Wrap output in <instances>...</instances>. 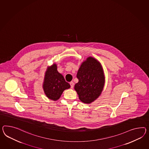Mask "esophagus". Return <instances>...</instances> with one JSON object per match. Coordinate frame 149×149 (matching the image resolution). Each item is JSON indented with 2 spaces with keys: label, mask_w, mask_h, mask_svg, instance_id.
<instances>
[{
  "label": "esophagus",
  "mask_w": 149,
  "mask_h": 149,
  "mask_svg": "<svg viewBox=\"0 0 149 149\" xmlns=\"http://www.w3.org/2000/svg\"><path fill=\"white\" fill-rule=\"evenodd\" d=\"M70 85H71V88H73V86H74V83L73 82V81H71L70 83Z\"/></svg>",
  "instance_id": "1"
}]
</instances>
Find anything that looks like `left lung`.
I'll list each match as a JSON object with an SVG mask.
<instances>
[{
    "mask_svg": "<svg viewBox=\"0 0 149 149\" xmlns=\"http://www.w3.org/2000/svg\"><path fill=\"white\" fill-rule=\"evenodd\" d=\"M77 77L79 81L74 90L79 99L86 104L93 102L101 95L105 81L100 63L92 57L87 58L80 65Z\"/></svg>",
    "mask_w": 149,
    "mask_h": 149,
    "instance_id": "1",
    "label": "left lung"
}]
</instances>
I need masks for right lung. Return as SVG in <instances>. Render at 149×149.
<instances>
[{
	"label": "right lung",
	"mask_w": 149,
	"mask_h": 149,
	"mask_svg": "<svg viewBox=\"0 0 149 149\" xmlns=\"http://www.w3.org/2000/svg\"><path fill=\"white\" fill-rule=\"evenodd\" d=\"M70 87V85L65 81L63 76L58 72L56 64L54 63L47 67L45 73L42 88L49 99L54 101L57 100L63 91Z\"/></svg>",
	"instance_id": "1"
}]
</instances>
